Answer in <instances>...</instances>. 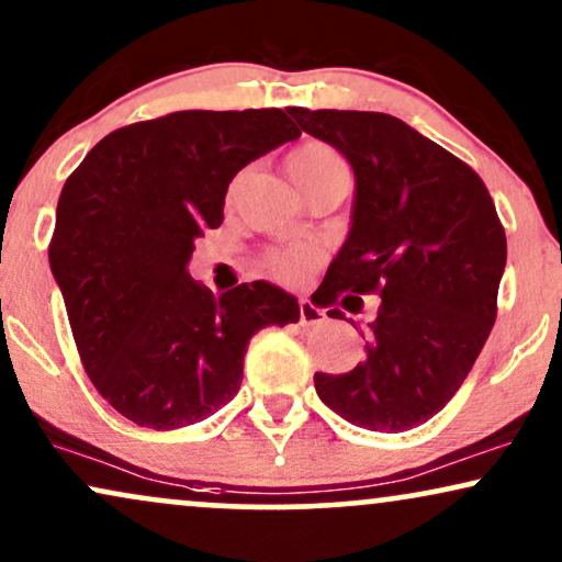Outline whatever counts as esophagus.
<instances>
[{
	"mask_svg": "<svg viewBox=\"0 0 562 562\" xmlns=\"http://www.w3.org/2000/svg\"><path fill=\"white\" fill-rule=\"evenodd\" d=\"M297 308H301V324L303 326H316V324L326 322L324 311L316 308V305L311 301H301V303H297Z\"/></svg>",
	"mask_w": 562,
	"mask_h": 562,
	"instance_id": "1",
	"label": "esophagus"
}]
</instances>
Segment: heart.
<instances>
[{"label": "heart", "mask_w": 562, "mask_h": 562, "mask_svg": "<svg viewBox=\"0 0 562 562\" xmlns=\"http://www.w3.org/2000/svg\"><path fill=\"white\" fill-rule=\"evenodd\" d=\"M288 173L290 179L301 194H308L311 189L322 187L326 181H339V179H350L347 173V162L342 155L334 150L331 145L318 139H308L303 145H297L295 150H290L288 160ZM265 265L269 267V272L280 280H297L305 272H311L316 265V254L305 246H295V248H274V251H267Z\"/></svg>", "instance_id": "obj_1"}]
</instances>
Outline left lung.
I'll return each mask as SVG.
<instances>
[{
	"instance_id": "obj_1",
	"label": "left lung",
	"mask_w": 562,
	"mask_h": 562,
	"mask_svg": "<svg viewBox=\"0 0 562 562\" xmlns=\"http://www.w3.org/2000/svg\"><path fill=\"white\" fill-rule=\"evenodd\" d=\"M288 113L337 147L358 181L350 238L322 282L324 305L381 297L363 363L316 373V392L360 428H417L459 392L498 316L506 231L493 196L464 160L389 113Z\"/></svg>"
}]
</instances>
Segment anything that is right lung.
I'll return each instance as SVG.
<instances>
[{"mask_svg":"<svg viewBox=\"0 0 562 562\" xmlns=\"http://www.w3.org/2000/svg\"><path fill=\"white\" fill-rule=\"evenodd\" d=\"M295 137L280 109L176 111L111 132L69 173L48 261L85 373L126 420H207L240 389L248 339L301 318L265 280L215 295L187 272L233 176Z\"/></svg>","mask_w":562,"mask_h":562,"instance_id":"add662e5","label":"right lung"}]
</instances>
